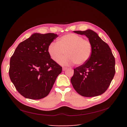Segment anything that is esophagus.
<instances>
[{"label":"esophagus","instance_id":"obj_1","mask_svg":"<svg viewBox=\"0 0 127 127\" xmlns=\"http://www.w3.org/2000/svg\"><path fill=\"white\" fill-rule=\"evenodd\" d=\"M66 69H67V68H66V67H63V68H62V70H63V71H65V70H66Z\"/></svg>","mask_w":127,"mask_h":127}]
</instances>
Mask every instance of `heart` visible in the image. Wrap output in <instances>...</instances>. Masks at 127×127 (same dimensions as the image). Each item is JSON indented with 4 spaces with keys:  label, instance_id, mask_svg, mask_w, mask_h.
I'll return each mask as SVG.
<instances>
[{
    "label": "heart",
    "instance_id": "1",
    "mask_svg": "<svg viewBox=\"0 0 127 127\" xmlns=\"http://www.w3.org/2000/svg\"><path fill=\"white\" fill-rule=\"evenodd\" d=\"M92 49L90 40L84 39L79 35L69 33L59 37L57 42H51L48 45L47 51L53 60L59 59L57 62L61 65H68L75 63L80 65L89 60ZM64 52L66 56L61 58Z\"/></svg>",
    "mask_w": 127,
    "mask_h": 127
}]
</instances>
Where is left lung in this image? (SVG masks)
<instances>
[{"label":"left lung","instance_id":"obj_1","mask_svg":"<svg viewBox=\"0 0 127 127\" xmlns=\"http://www.w3.org/2000/svg\"><path fill=\"white\" fill-rule=\"evenodd\" d=\"M87 36L92 45V53L89 60L74 69L71 82L81 95L93 97L107 90L115 74V59L109 46L98 34L91 29L74 31Z\"/></svg>","mask_w":127,"mask_h":127}]
</instances>
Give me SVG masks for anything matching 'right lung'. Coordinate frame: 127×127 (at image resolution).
<instances>
[{"label": "right lung", "mask_w": 127, "mask_h": 127, "mask_svg": "<svg viewBox=\"0 0 127 127\" xmlns=\"http://www.w3.org/2000/svg\"><path fill=\"white\" fill-rule=\"evenodd\" d=\"M57 34L34 33L19 44L10 58L9 76L21 95L31 99L49 94L62 66L51 58L47 48Z\"/></svg>", "instance_id": "right-lung-1"}]
</instances>
